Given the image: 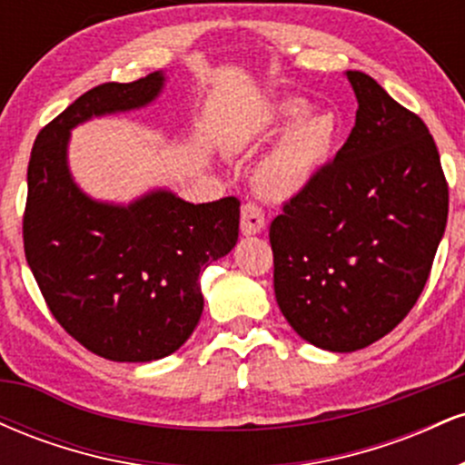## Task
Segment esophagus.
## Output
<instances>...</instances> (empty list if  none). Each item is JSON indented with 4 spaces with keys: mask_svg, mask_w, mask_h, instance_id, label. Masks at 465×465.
<instances>
[{
    "mask_svg": "<svg viewBox=\"0 0 465 465\" xmlns=\"http://www.w3.org/2000/svg\"><path fill=\"white\" fill-rule=\"evenodd\" d=\"M264 210L258 205V203H247L242 205V212H240V232L244 236H255L264 229Z\"/></svg>",
    "mask_w": 465,
    "mask_h": 465,
    "instance_id": "esophagus-1",
    "label": "esophagus"
}]
</instances>
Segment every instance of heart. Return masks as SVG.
<instances>
[{"label": "heart", "instance_id": "obj_1", "mask_svg": "<svg viewBox=\"0 0 465 465\" xmlns=\"http://www.w3.org/2000/svg\"><path fill=\"white\" fill-rule=\"evenodd\" d=\"M303 100H282L273 111V129L293 124L260 163L258 188L273 199L300 194L328 162L336 140V122L330 114H305Z\"/></svg>", "mask_w": 465, "mask_h": 465}]
</instances>
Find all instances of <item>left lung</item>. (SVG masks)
Segmentation results:
<instances>
[{
  "instance_id": "left-lung-1",
  "label": "left lung",
  "mask_w": 465,
  "mask_h": 465,
  "mask_svg": "<svg viewBox=\"0 0 465 465\" xmlns=\"http://www.w3.org/2000/svg\"><path fill=\"white\" fill-rule=\"evenodd\" d=\"M348 142L269 229L277 306L302 339L356 351L415 306L448 221L433 135L371 76L348 72Z\"/></svg>"
}]
</instances>
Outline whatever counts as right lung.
<instances>
[{"instance_id": "add662e5", "label": "right lung", "mask_w": 465, "mask_h": 465, "mask_svg": "<svg viewBox=\"0 0 465 465\" xmlns=\"http://www.w3.org/2000/svg\"><path fill=\"white\" fill-rule=\"evenodd\" d=\"M163 87L154 72L89 89L36 135L28 163L24 251L41 295L83 348L115 362L179 350L203 312L201 271L238 240L240 201L188 203L157 190L109 205L78 190L69 131L94 115L140 109Z\"/></svg>"}]
</instances>
